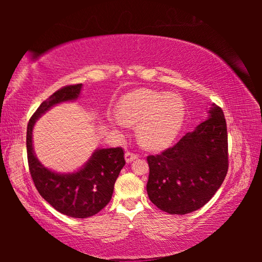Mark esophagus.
I'll return each instance as SVG.
<instances>
[{
  "instance_id": "34e87169",
  "label": "esophagus",
  "mask_w": 262,
  "mask_h": 262,
  "mask_svg": "<svg viewBox=\"0 0 262 262\" xmlns=\"http://www.w3.org/2000/svg\"><path fill=\"white\" fill-rule=\"evenodd\" d=\"M137 157H139V155L132 152V151H126V154H125V159H126L127 163L133 162V161H134V159H136Z\"/></svg>"
}]
</instances>
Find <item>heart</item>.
<instances>
[{
    "label": "heart",
    "mask_w": 262,
    "mask_h": 262,
    "mask_svg": "<svg viewBox=\"0 0 262 262\" xmlns=\"http://www.w3.org/2000/svg\"><path fill=\"white\" fill-rule=\"evenodd\" d=\"M118 114L112 117L117 126L136 123L137 136L144 147L159 149L173 141L185 120V105L177 95L148 89L132 91L119 100Z\"/></svg>",
    "instance_id": "obj_1"
}]
</instances>
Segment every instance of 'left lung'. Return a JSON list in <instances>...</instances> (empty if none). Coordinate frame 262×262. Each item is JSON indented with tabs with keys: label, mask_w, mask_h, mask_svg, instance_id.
Segmentation results:
<instances>
[{
	"label": "left lung",
	"mask_w": 262,
	"mask_h": 262,
	"mask_svg": "<svg viewBox=\"0 0 262 262\" xmlns=\"http://www.w3.org/2000/svg\"><path fill=\"white\" fill-rule=\"evenodd\" d=\"M209 118L187 133L173 147L149 164L148 196L155 206L171 215L200 209L214 196L227 176L228 133L224 113L211 104Z\"/></svg>",
	"instance_id": "8db88e82"
}]
</instances>
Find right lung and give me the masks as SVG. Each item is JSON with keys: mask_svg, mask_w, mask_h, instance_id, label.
<instances>
[{"mask_svg": "<svg viewBox=\"0 0 262 262\" xmlns=\"http://www.w3.org/2000/svg\"><path fill=\"white\" fill-rule=\"evenodd\" d=\"M81 89L82 84H76L55 91L31 117L26 132L29 168L35 188L54 209L75 219L94 216L107 205L115 180L126 164L122 148L95 150L90 159L73 173H57L38 161L32 145L35 121L53 106L77 99Z\"/></svg>", "mask_w": 262, "mask_h": 262, "instance_id": "obj_1", "label": "right lung"}]
</instances>
